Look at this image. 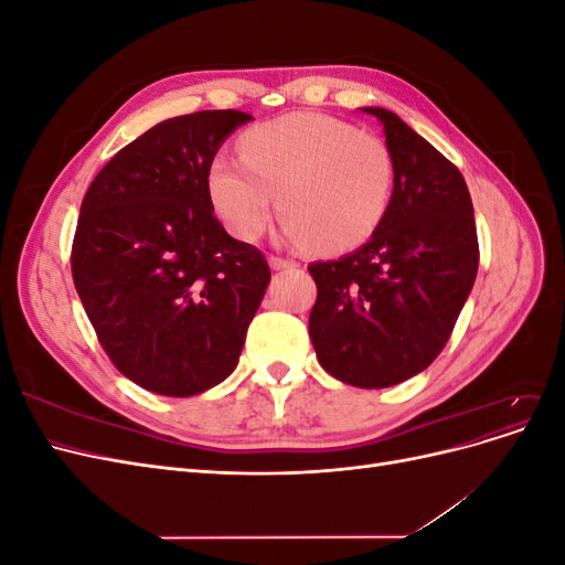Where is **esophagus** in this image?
<instances>
[{
    "label": "esophagus",
    "instance_id": "esophagus-1",
    "mask_svg": "<svg viewBox=\"0 0 565 565\" xmlns=\"http://www.w3.org/2000/svg\"><path fill=\"white\" fill-rule=\"evenodd\" d=\"M268 264H270L273 270H282V268H295L297 266L292 259H282V256H276V254L268 256Z\"/></svg>",
    "mask_w": 565,
    "mask_h": 565
}]
</instances>
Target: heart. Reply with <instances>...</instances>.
Wrapping results in <instances>:
<instances>
[{"label":"heart","instance_id":"obj_1","mask_svg":"<svg viewBox=\"0 0 565 565\" xmlns=\"http://www.w3.org/2000/svg\"><path fill=\"white\" fill-rule=\"evenodd\" d=\"M210 198L226 228L256 241L278 210L287 241L320 254H347L388 214L396 162L377 136L322 113H289L241 136V158L210 164Z\"/></svg>","mask_w":565,"mask_h":565}]
</instances>
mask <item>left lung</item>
Segmentation results:
<instances>
[{
    "label": "left lung",
    "mask_w": 565,
    "mask_h": 565,
    "mask_svg": "<svg viewBox=\"0 0 565 565\" xmlns=\"http://www.w3.org/2000/svg\"><path fill=\"white\" fill-rule=\"evenodd\" d=\"M396 188L384 224L353 254L309 266V334L339 382L384 388L415 377L448 344L478 270L473 204L459 169L384 108Z\"/></svg>",
    "instance_id": "left-lung-1"
}]
</instances>
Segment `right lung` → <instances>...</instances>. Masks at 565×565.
Masks as SVG:
<instances>
[{"label":"right lung","instance_id":"add662e5","mask_svg":"<svg viewBox=\"0 0 565 565\" xmlns=\"http://www.w3.org/2000/svg\"><path fill=\"white\" fill-rule=\"evenodd\" d=\"M241 110L164 119L100 169L82 200L71 268L110 363L160 396H195L241 358L270 268L214 216L207 174Z\"/></svg>","mask_w":565,"mask_h":565}]
</instances>
